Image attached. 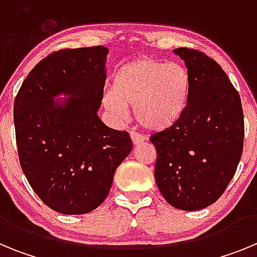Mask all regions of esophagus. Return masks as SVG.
Returning a JSON list of instances; mask_svg holds the SVG:
<instances>
[{"instance_id": "34e87169", "label": "esophagus", "mask_w": 257, "mask_h": 257, "mask_svg": "<svg viewBox=\"0 0 257 257\" xmlns=\"http://www.w3.org/2000/svg\"><path fill=\"white\" fill-rule=\"evenodd\" d=\"M130 136H131V140H133L134 145L142 144V143L145 140V139H144V136L140 135V134H138V133H134V131H131Z\"/></svg>"}]
</instances>
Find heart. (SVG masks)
Segmentation results:
<instances>
[{"label":"heart","mask_w":257,"mask_h":257,"mask_svg":"<svg viewBox=\"0 0 257 257\" xmlns=\"http://www.w3.org/2000/svg\"><path fill=\"white\" fill-rule=\"evenodd\" d=\"M103 104L122 119L128 105L145 130L163 131L180 121L192 94V77L185 67L156 59H136L118 68Z\"/></svg>","instance_id":"1"}]
</instances>
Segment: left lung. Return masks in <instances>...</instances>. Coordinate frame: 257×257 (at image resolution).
Masks as SVG:
<instances>
[{"instance_id": "left-lung-1", "label": "left lung", "mask_w": 257, "mask_h": 257, "mask_svg": "<svg viewBox=\"0 0 257 257\" xmlns=\"http://www.w3.org/2000/svg\"><path fill=\"white\" fill-rule=\"evenodd\" d=\"M192 77L187 112L178 123L151 136L154 178L163 198L179 210L198 211L225 192L243 152L244 121L238 91L205 52L179 47Z\"/></svg>"}]
</instances>
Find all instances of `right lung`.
Instances as JSON below:
<instances>
[{
	"label": "right lung",
	"mask_w": 257,
	"mask_h": 257,
	"mask_svg": "<svg viewBox=\"0 0 257 257\" xmlns=\"http://www.w3.org/2000/svg\"><path fill=\"white\" fill-rule=\"evenodd\" d=\"M106 54L104 46L54 51L31 70L14 101L23 172L41 201L64 215L99 207L133 151L130 135L97 115ZM59 93L71 96L60 104L53 99Z\"/></svg>",
	"instance_id": "add662e5"
}]
</instances>
